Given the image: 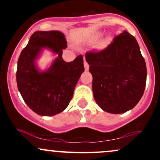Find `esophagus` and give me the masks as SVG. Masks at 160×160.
Segmentation results:
<instances>
[{
    "mask_svg": "<svg viewBox=\"0 0 160 160\" xmlns=\"http://www.w3.org/2000/svg\"><path fill=\"white\" fill-rule=\"evenodd\" d=\"M84 67H85V71H89V64H88L87 62H86L85 58H84Z\"/></svg>",
    "mask_w": 160,
    "mask_h": 160,
    "instance_id": "1",
    "label": "esophagus"
}]
</instances>
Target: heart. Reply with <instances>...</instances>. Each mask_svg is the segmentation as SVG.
Listing matches in <instances>:
<instances>
[{
  "mask_svg": "<svg viewBox=\"0 0 160 160\" xmlns=\"http://www.w3.org/2000/svg\"><path fill=\"white\" fill-rule=\"evenodd\" d=\"M97 38H98V35H95L94 37V39L95 40H96ZM108 39L102 40V41H101L100 43H99V45H98L99 47H100V48H104V47L106 46V44H107V43H108Z\"/></svg>",
  "mask_w": 160,
  "mask_h": 160,
  "instance_id": "obj_1",
  "label": "heart"
}]
</instances>
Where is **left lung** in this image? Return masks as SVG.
<instances>
[{"label":"left lung","mask_w":160,"mask_h":160,"mask_svg":"<svg viewBox=\"0 0 160 160\" xmlns=\"http://www.w3.org/2000/svg\"><path fill=\"white\" fill-rule=\"evenodd\" d=\"M85 56L99 107L115 114L135 108L144 94L147 80L146 63L136 39L123 31L104 50L86 52Z\"/></svg>","instance_id":"left-lung-1"}]
</instances>
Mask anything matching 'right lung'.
Returning a JSON list of instances; mask_svg holds the SVG:
<instances>
[{
	"label": "right lung",
	"instance_id": "1",
	"mask_svg": "<svg viewBox=\"0 0 160 160\" xmlns=\"http://www.w3.org/2000/svg\"><path fill=\"white\" fill-rule=\"evenodd\" d=\"M67 47L65 34L59 31H38L31 36L20 53L17 63L16 82L25 103L40 116H54L68 106L79 79L84 71L83 58L79 55L72 62L62 58ZM44 49L56 56L49 68L37 66Z\"/></svg>",
	"mask_w": 160,
	"mask_h": 160
}]
</instances>
